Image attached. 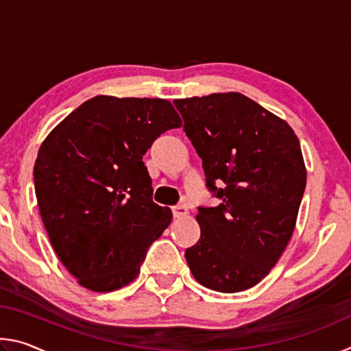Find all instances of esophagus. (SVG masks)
<instances>
[{"instance_id": "34e87169", "label": "esophagus", "mask_w": 351, "mask_h": 351, "mask_svg": "<svg viewBox=\"0 0 351 351\" xmlns=\"http://www.w3.org/2000/svg\"><path fill=\"white\" fill-rule=\"evenodd\" d=\"M187 215H189V209L186 206L180 204V206L173 207V217L175 218H186Z\"/></svg>"}]
</instances>
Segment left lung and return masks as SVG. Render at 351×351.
Listing matches in <instances>:
<instances>
[{
  "mask_svg": "<svg viewBox=\"0 0 351 351\" xmlns=\"http://www.w3.org/2000/svg\"><path fill=\"white\" fill-rule=\"evenodd\" d=\"M173 104L203 159L206 186L221 201L198 207L201 237L186 249L189 268L218 293L252 288L274 268L294 232L306 186L299 139L283 119L240 93Z\"/></svg>",
  "mask_w": 351,
  "mask_h": 351,
  "instance_id": "1",
  "label": "left lung"
}]
</instances>
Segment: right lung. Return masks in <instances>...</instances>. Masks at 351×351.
Here are the masks:
<instances>
[{
  "instance_id": "right-lung-1",
  "label": "right lung",
  "mask_w": 351,
  "mask_h": 351,
  "mask_svg": "<svg viewBox=\"0 0 351 351\" xmlns=\"http://www.w3.org/2000/svg\"><path fill=\"white\" fill-rule=\"evenodd\" d=\"M182 125L169 100L96 96L43 141L34 165L35 195L56 254L96 293L138 277L147 249L171 221L153 203L142 156Z\"/></svg>"
}]
</instances>
